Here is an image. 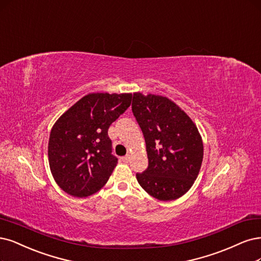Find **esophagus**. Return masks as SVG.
I'll return each instance as SVG.
<instances>
[{"label": "esophagus", "instance_id": "obj_1", "mask_svg": "<svg viewBox=\"0 0 261 261\" xmlns=\"http://www.w3.org/2000/svg\"><path fill=\"white\" fill-rule=\"evenodd\" d=\"M122 160H123V162H125V163H127V162H129V160H130V155L129 154L125 155L122 158Z\"/></svg>", "mask_w": 261, "mask_h": 261}]
</instances>
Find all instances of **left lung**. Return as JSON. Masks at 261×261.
I'll return each instance as SVG.
<instances>
[{
	"label": "left lung",
	"instance_id": "8db88e82",
	"mask_svg": "<svg viewBox=\"0 0 261 261\" xmlns=\"http://www.w3.org/2000/svg\"><path fill=\"white\" fill-rule=\"evenodd\" d=\"M132 110L146 141L149 166L137 180L160 201L179 199L200 173L204 147L196 125L167 97L134 93Z\"/></svg>",
	"mask_w": 261,
	"mask_h": 261
}]
</instances>
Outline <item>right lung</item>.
<instances>
[{"label":"right lung","instance_id":"add662e5","mask_svg":"<svg viewBox=\"0 0 261 261\" xmlns=\"http://www.w3.org/2000/svg\"><path fill=\"white\" fill-rule=\"evenodd\" d=\"M130 93H91L53 125L48 163L56 184L66 193L86 197L107 184L118 159L111 154L110 125L130 106Z\"/></svg>","mask_w":261,"mask_h":261}]
</instances>
